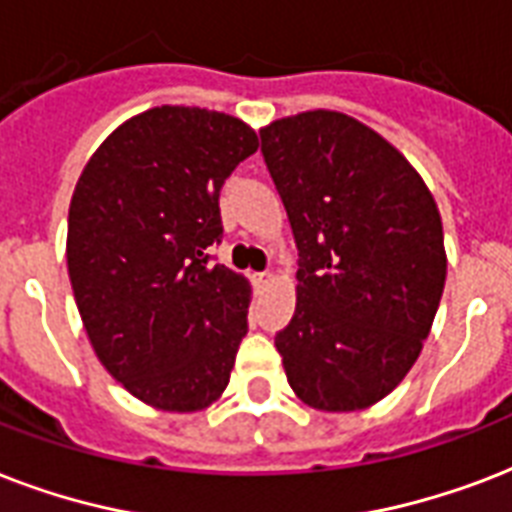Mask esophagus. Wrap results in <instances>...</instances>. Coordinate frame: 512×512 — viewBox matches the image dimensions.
<instances>
[{
  "mask_svg": "<svg viewBox=\"0 0 512 512\" xmlns=\"http://www.w3.org/2000/svg\"><path fill=\"white\" fill-rule=\"evenodd\" d=\"M251 280H253V285H267L269 280H272V275H269V272H253Z\"/></svg>",
  "mask_w": 512,
  "mask_h": 512,
  "instance_id": "esophagus-1",
  "label": "esophagus"
}]
</instances>
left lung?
Masks as SVG:
<instances>
[{"label":"left lung","mask_w":512,"mask_h":512,"mask_svg":"<svg viewBox=\"0 0 512 512\" xmlns=\"http://www.w3.org/2000/svg\"><path fill=\"white\" fill-rule=\"evenodd\" d=\"M259 136L299 248L296 312L275 336L288 384L320 411L374 406L414 366L441 304L438 205L406 157L347 114L304 112Z\"/></svg>","instance_id":"8db88e82"}]
</instances>
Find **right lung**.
I'll list each match as a JSON object with an SVG mask.
<instances>
[{
	"instance_id": "1",
	"label": "right lung",
	"mask_w": 512,
	"mask_h": 512,
	"mask_svg": "<svg viewBox=\"0 0 512 512\" xmlns=\"http://www.w3.org/2000/svg\"><path fill=\"white\" fill-rule=\"evenodd\" d=\"M259 149L243 120L157 106L114 130L69 205L66 261L95 355L162 411H200L227 390L248 334L251 285L211 264L219 194Z\"/></svg>"
}]
</instances>
